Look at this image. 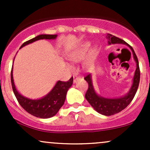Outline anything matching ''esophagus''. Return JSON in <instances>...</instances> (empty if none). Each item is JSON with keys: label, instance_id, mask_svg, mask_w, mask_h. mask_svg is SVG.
Masks as SVG:
<instances>
[{"label": "esophagus", "instance_id": "esophagus-1", "mask_svg": "<svg viewBox=\"0 0 150 150\" xmlns=\"http://www.w3.org/2000/svg\"><path fill=\"white\" fill-rule=\"evenodd\" d=\"M80 77H75V76L74 77V80H73V83H76V82L78 81V80H80Z\"/></svg>", "mask_w": 150, "mask_h": 150}]
</instances>
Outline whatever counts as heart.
<instances>
[{
  "instance_id": "1",
  "label": "heart",
  "mask_w": 150,
  "mask_h": 150,
  "mask_svg": "<svg viewBox=\"0 0 150 150\" xmlns=\"http://www.w3.org/2000/svg\"><path fill=\"white\" fill-rule=\"evenodd\" d=\"M91 43L86 42L80 44L76 48L72 50L70 52L68 53V58L71 63H78L84 59L87 56L91 48ZM98 53L97 48L94 47L91 50L90 56H89L88 61L87 62V65H89L92 63V61L97 57Z\"/></svg>"
}]
</instances>
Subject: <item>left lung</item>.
Returning a JSON list of instances; mask_svg holds the SVG:
<instances>
[{"label": "left lung", "instance_id": "obj_1", "mask_svg": "<svg viewBox=\"0 0 150 150\" xmlns=\"http://www.w3.org/2000/svg\"><path fill=\"white\" fill-rule=\"evenodd\" d=\"M106 39H108V44H121L128 46L131 50L133 56L134 61L136 63V70L132 78V83L128 92L124 96H121L120 97L116 98H106L98 94L94 89L92 82V74H89L85 77V80L88 83L89 87L85 94V98L87 101L90 104L91 106L94 108L96 111L99 113L104 115V116H112L123 111L128 106L131 102L134 97H135L136 92L139 86L140 78V72L139 68V63L137 60L135 51L130 45H128L125 41L122 40L119 38L115 37L112 34H107L106 35Z\"/></svg>", "mask_w": 150, "mask_h": 150}]
</instances>
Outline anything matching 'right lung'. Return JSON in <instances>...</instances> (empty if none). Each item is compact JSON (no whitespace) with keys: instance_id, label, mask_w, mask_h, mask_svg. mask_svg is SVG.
Masks as SVG:
<instances>
[{"instance_id":"obj_1","label":"right lung","mask_w":150,"mask_h":150,"mask_svg":"<svg viewBox=\"0 0 150 150\" xmlns=\"http://www.w3.org/2000/svg\"><path fill=\"white\" fill-rule=\"evenodd\" d=\"M57 34H40L24 43L20 49L40 39H56ZM15 59V58H14ZM14 61V60H13ZM13 66L11 70V83L13 92L19 104L27 112L32 116L41 118H49L54 116L64 104L67 92L73 85V77L67 82L58 80L56 85L46 95L40 99H32L24 97L18 92L15 85L13 75Z\"/></svg>"}]
</instances>
